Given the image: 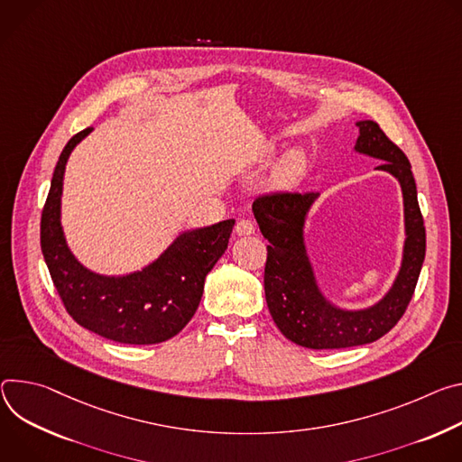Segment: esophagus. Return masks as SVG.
<instances>
[{
  "instance_id": "1",
  "label": "esophagus",
  "mask_w": 462,
  "mask_h": 462,
  "mask_svg": "<svg viewBox=\"0 0 462 462\" xmlns=\"http://www.w3.org/2000/svg\"><path fill=\"white\" fill-rule=\"evenodd\" d=\"M235 233L238 236H249L254 233V226L251 220H238L236 226H235Z\"/></svg>"
}]
</instances>
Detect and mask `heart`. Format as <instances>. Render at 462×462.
I'll return each instance as SVG.
<instances>
[{"label": "heart", "instance_id": "b5f03b06", "mask_svg": "<svg viewBox=\"0 0 462 462\" xmlns=\"http://www.w3.org/2000/svg\"><path fill=\"white\" fill-rule=\"evenodd\" d=\"M272 153H273V144H266L261 152V158L266 160L272 156ZM304 172H306V160L302 156V152L290 150L275 163L272 171V185L275 189H290L302 178Z\"/></svg>", "mask_w": 462, "mask_h": 462}]
</instances>
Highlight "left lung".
I'll use <instances>...</instances> for the list:
<instances>
[{
	"instance_id": "8db88e82",
	"label": "left lung",
	"mask_w": 462,
	"mask_h": 462,
	"mask_svg": "<svg viewBox=\"0 0 462 462\" xmlns=\"http://www.w3.org/2000/svg\"><path fill=\"white\" fill-rule=\"evenodd\" d=\"M356 126L360 135L354 150L383 162L376 171L396 178L403 198L402 263L393 286L378 302L348 310L321 291L304 242V224L319 192H279L253 201L254 220L270 242L264 268L270 314L290 341L306 348H346L385 336L403 316L424 263L426 227L411 163L374 121H357Z\"/></svg>"
}]
</instances>
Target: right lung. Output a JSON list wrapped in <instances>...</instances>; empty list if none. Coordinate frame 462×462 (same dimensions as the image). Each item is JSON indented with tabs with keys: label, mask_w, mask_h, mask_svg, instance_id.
Listing matches in <instances>:
<instances>
[{
	"label": "right lung",
	"mask_w": 462,
	"mask_h": 462,
	"mask_svg": "<svg viewBox=\"0 0 462 462\" xmlns=\"http://www.w3.org/2000/svg\"><path fill=\"white\" fill-rule=\"evenodd\" d=\"M86 128L64 146L42 211L40 244L51 279L68 314L84 328L125 345H152L174 337L192 319L205 277L226 253L235 220L180 233L144 268L126 275H100L71 253L62 229V189L73 148Z\"/></svg>",
	"instance_id": "obj_1"
}]
</instances>
